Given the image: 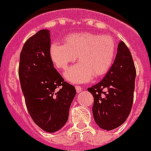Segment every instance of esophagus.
<instances>
[{"instance_id":"esophagus-1","label":"esophagus","mask_w":151,"mask_h":151,"mask_svg":"<svg viewBox=\"0 0 151 151\" xmlns=\"http://www.w3.org/2000/svg\"><path fill=\"white\" fill-rule=\"evenodd\" d=\"M76 91L77 93H80L81 91H82V87L81 86H76Z\"/></svg>"}]
</instances>
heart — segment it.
<instances>
[{"mask_svg": "<svg viewBox=\"0 0 151 151\" xmlns=\"http://www.w3.org/2000/svg\"><path fill=\"white\" fill-rule=\"evenodd\" d=\"M50 54L54 65L63 70L77 59L78 63L65 72V78L73 83H82L109 72L115 57L116 43L109 36L91 32L72 33L64 37L63 44L52 43Z\"/></svg>", "mask_w": 151, "mask_h": 151, "instance_id": "b5f03b06", "label": "heart"}]
</instances>
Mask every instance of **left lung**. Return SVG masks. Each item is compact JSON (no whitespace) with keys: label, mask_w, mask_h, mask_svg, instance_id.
Masks as SVG:
<instances>
[{"label":"left lung","mask_w":151,"mask_h":151,"mask_svg":"<svg viewBox=\"0 0 151 151\" xmlns=\"http://www.w3.org/2000/svg\"><path fill=\"white\" fill-rule=\"evenodd\" d=\"M135 78L133 58L121 41L110 70L101 82L88 88L94 97V119L101 128L111 131L127 120L133 105Z\"/></svg>","instance_id":"8db88e82"}]
</instances>
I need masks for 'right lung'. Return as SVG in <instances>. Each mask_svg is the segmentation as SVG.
Returning <instances> with one entry per match:
<instances>
[{
	"mask_svg": "<svg viewBox=\"0 0 151 151\" xmlns=\"http://www.w3.org/2000/svg\"><path fill=\"white\" fill-rule=\"evenodd\" d=\"M50 37L49 30L41 29L26 41L18 74L29 115L43 131L52 133L66 123L76 91L54 68Z\"/></svg>",
	"mask_w": 151,
	"mask_h": 151,
	"instance_id": "obj_1",
	"label": "right lung"
}]
</instances>
